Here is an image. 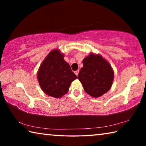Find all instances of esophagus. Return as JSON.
Listing matches in <instances>:
<instances>
[{
	"instance_id": "1",
	"label": "esophagus",
	"mask_w": 146,
	"mask_h": 146,
	"mask_svg": "<svg viewBox=\"0 0 146 146\" xmlns=\"http://www.w3.org/2000/svg\"><path fill=\"white\" fill-rule=\"evenodd\" d=\"M78 72H79V70H76V71H75V75H76V76H78Z\"/></svg>"
}]
</instances>
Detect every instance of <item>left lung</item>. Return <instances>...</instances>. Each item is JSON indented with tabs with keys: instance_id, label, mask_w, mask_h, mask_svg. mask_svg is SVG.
<instances>
[{
	"instance_id": "1",
	"label": "left lung",
	"mask_w": 146,
	"mask_h": 146,
	"mask_svg": "<svg viewBox=\"0 0 146 146\" xmlns=\"http://www.w3.org/2000/svg\"><path fill=\"white\" fill-rule=\"evenodd\" d=\"M83 67L78 75L84 90L90 96L98 98L107 93L111 87L114 71L102 56L90 53L84 59Z\"/></svg>"
}]
</instances>
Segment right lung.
I'll use <instances>...</instances> for the list:
<instances>
[{"instance_id": "right-lung-1", "label": "right lung", "mask_w": 146, "mask_h": 146, "mask_svg": "<svg viewBox=\"0 0 146 146\" xmlns=\"http://www.w3.org/2000/svg\"><path fill=\"white\" fill-rule=\"evenodd\" d=\"M64 56L58 49H53L42 62L37 72L42 90L54 98H60L67 93L71 83L77 78Z\"/></svg>"}]
</instances>
